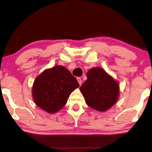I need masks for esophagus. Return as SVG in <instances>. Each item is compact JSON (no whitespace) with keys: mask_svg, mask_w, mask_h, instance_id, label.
Masks as SVG:
<instances>
[{"mask_svg":"<svg viewBox=\"0 0 152 152\" xmlns=\"http://www.w3.org/2000/svg\"><path fill=\"white\" fill-rule=\"evenodd\" d=\"M77 80H78V83H79L80 85L82 84V79H81L80 78V77H78V78H77Z\"/></svg>","mask_w":152,"mask_h":152,"instance_id":"esophagus-1","label":"esophagus"}]
</instances>
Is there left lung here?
Segmentation results:
<instances>
[{
	"label": "left lung",
	"instance_id": "8db88e82",
	"mask_svg": "<svg viewBox=\"0 0 152 152\" xmlns=\"http://www.w3.org/2000/svg\"><path fill=\"white\" fill-rule=\"evenodd\" d=\"M80 89L88 106L100 112L114 106L120 92L118 82L104 69L98 67L88 70L87 80Z\"/></svg>",
	"mask_w": 152,
	"mask_h": 152
}]
</instances>
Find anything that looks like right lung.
Returning <instances> with one entry per match:
<instances>
[{
    "label": "right lung",
    "mask_w": 152,
    "mask_h": 152,
    "mask_svg": "<svg viewBox=\"0 0 152 152\" xmlns=\"http://www.w3.org/2000/svg\"><path fill=\"white\" fill-rule=\"evenodd\" d=\"M79 86L76 78L66 68L56 66L45 70L35 79L33 99L41 109L53 114L65 106L71 92Z\"/></svg>",
    "instance_id": "obj_1"
}]
</instances>
